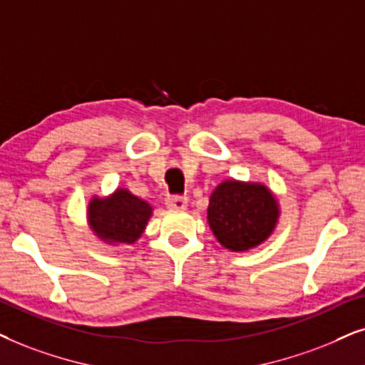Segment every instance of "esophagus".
<instances>
[{
    "instance_id": "34e87169",
    "label": "esophagus",
    "mask_w": 365,
    "mask_h": 365,
    "mask_svg": "<svg viewBox=\"0 0 365 365\" xmlns=\"http://www.w3.org/2000/svg\"><path fill=\"white\" fill-rule=\"evenodd\" d=\"M188 205V200L185 197H168L167 207L172 210H185Z\"/></svg>"
}]
</instances>
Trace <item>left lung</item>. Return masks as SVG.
I'll return each mask as SVG.
<instances>
[{
    "label": "left lung",
    "instance_id": "left-lung-1",
    "mask_svg": "<svg viewBox=\"0 0 365 365\" xmlns=\"http://www.w3.org/2000/svg\"><path fill=\"white\" fill-rule=\"evenodd\" d=\"M279 215L278 198L266 183L225 178L210 193L207 222L220 246L246 252L271 237Z\"/></svg>",
    "mask_w": 365,
    "mask_h": 365
}]
</instances>
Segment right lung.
<instances>
[{"label": "right lung", "instance_id": "1", "mask_svg": "<svg viewBox=\"0 0 365 365\" xmlns=\"http://www.w3.org/2000/svg\"><path fill=\"white\" fill-rule=\"evenodd\" d=\"M153 207L133 195L128 188H116L109 195H92L86 207L91 232L109 246L135 244L145 232Z\"/></svg>", "mask_w": 365, "mask_h": 365}]
</instances>
